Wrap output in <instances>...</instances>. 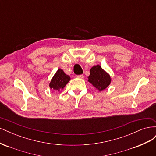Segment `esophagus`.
I'll return each mask as SVG.
<instances>
[{
  "label": "esophagus",
  "instance_id": "esophagus-1",
  "mask_svg": "<svg viewBox=\"0 0 156 156\" xmlns=\"http://www.w3.org/2000/svg\"><path fill=\"white\" fill-rule=\"evenodd\" d=\"M77 77L80 78V79H83V78L84 77V75H83V74H81V75H77Z\"/></svg>",
  "mask_w": 156,
  "mask_h": 156
}]
</instances>
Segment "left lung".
I'll use <instances>...</instances> for the list:
<instances>
[{"instance_id": "1", "label": "left lung", "mask_w": 156, "mask_h": 156, "mask_svg": "<svg viewBox=\"0 0 156 156\" xmlns=\"http://www.w3.org/2000/svg\"><path fill=\"white\" fill-rule=\"evenodd\" d=\"M88 81L100 91L106 88L111 83L109 75L103 70L100 65L94 66L90 70Z\"/></svg>"}]
</instances>
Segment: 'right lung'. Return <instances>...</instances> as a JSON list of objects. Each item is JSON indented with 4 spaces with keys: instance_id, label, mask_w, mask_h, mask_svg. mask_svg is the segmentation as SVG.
Here are the masks:
<instances>
[{
    "instance_id": "right-lung-1",
    "label": "right lung",
    "mask_w": 156,
    "mask_h": 156,
    "mask_svg": "<svg viewBox=\"0 0 156 156\" xmlns=\"http://www.w3.org/2000/svg\"><path fill=\"white\" fill-rule=\"evenodd\" d=\"M70 77L68 75H66L62 69H58L49 84V87L51 89L58 90L62 89L66 85V84L69 81Z\"/></svg>"
}]
</instances>
